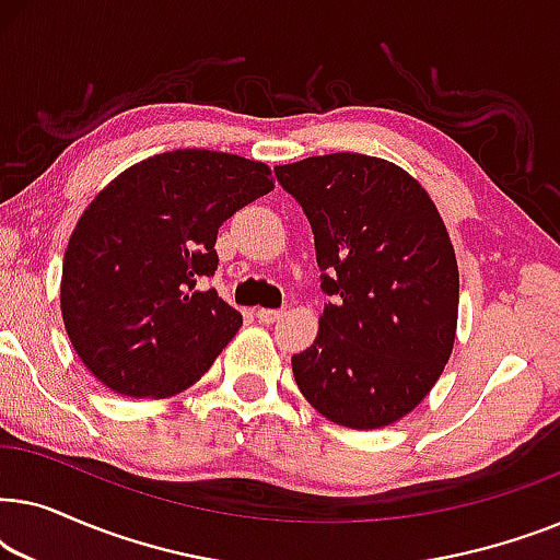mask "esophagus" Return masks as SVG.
<instances>
[{
    "instance_id": "obj_1",
    "label": "esophagus",
    "mask_w": 560,
    "mask_h": 560,
    "mask_svg": "<svg viewBox=\"0 0 560 560\" xmlns=\"http://www.w3.org/2000/svg\"><path fill=\"white\" fill-rule=\"evenodd\" d=\"M282 313H285V311H280V308H257V318H259V324H275V320L282 318Z\"/></svg>"
}]
</instances>
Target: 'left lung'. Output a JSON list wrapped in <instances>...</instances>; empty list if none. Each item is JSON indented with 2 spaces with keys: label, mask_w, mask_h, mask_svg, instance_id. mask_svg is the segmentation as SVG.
<instances>
[{
  "label": "left lung",
  "mask_w": 560,
  "mask_h": 560,
  "mask_svg": "<svg viewBox=\"0 0 560 560\" xmlns=\"http://www.w3.org/2000/svg\"><path fill=\"white\" fill-rule=\"evenodd\" d=\"M303 206L331 295L318 336L293 357L305 400L372 431L416 410L456 341L458 265L439 209L402 167L359 152L275 167Z\"/></svg>",
  "instance_id": "obj_1"
}]
</instances>
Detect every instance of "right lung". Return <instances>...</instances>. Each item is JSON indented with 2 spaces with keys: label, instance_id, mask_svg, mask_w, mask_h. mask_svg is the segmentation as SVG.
<instances>
[{
  "label": "right lung",
  "instance_id": "1",
  "mask_svg": "<svg viewBox=\"0 0 560 560\" xmlns=\"http://www.w3.org/2000/svg\"><path fill=\"white\" fill-rule=\"evenodd\" d=\"M272 188L257 160L173 150L98 190L68 240L60 313L104 387L163 400L209 372L242 313L196 282L217 272L219 226Z\"/></svg>",
  "mask_w": 560,
  "mask_h": 560
}]
</instances>
